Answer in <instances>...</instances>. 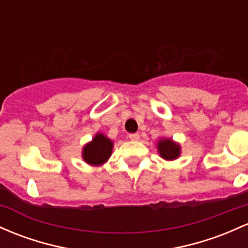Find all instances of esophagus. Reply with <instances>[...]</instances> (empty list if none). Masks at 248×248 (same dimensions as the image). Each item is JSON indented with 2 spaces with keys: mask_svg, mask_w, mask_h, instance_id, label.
I'll list each match as a JSON object with an SVG mask.
<instances>
[{
  "mask_svg": "<svg viewBox=\"0 0 248 248\" xmlns=\"http://www.w3.org/2000/svg\"><path fill=\"white\" fill-rule=\"evenodd\" d=\"M128 137H129V139L132 141H138L139 139H140V135H139L138 133H134V134H129Z\"/></svg>",
  "mask_w": 248,
  "mask_h": 248,
  "instance_id": "1",
  "label": "esophagus"
}]
</instances>
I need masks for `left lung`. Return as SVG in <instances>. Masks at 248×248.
I'll list each match as a JSON object with an SVG mask.
<instances>
[{
  "label": "left lung",
  "mask_w": 248,
  "mask_h": 248,
  "mask_svg": "<svg viewBox=\"0 0 248 248\" xmlns=\"http://www.w3.org/2000/svg\"><path fill=\"white\" fill-rule=\"evenodd\" d=\"M157 149L160 155L166 160H174L180 155V146L173 142L170 139L160 140L157 143Z\"/></svg>",
  "instance_id": "1"
}]
</instances>
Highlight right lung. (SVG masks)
I'll list each match as a JSON object with an SVG mask.
<instances>
[{
    "label": "right lung",
    "mask_w": 248,
    "mask_h": 248,
    "mask_svg": "<svg viewBox=\"0 0 248 248\" xmlns=\"http://www.w3.org/2000/svg\"><path fill=\"white\" fill-rule=\"evenodd\" d=\"M113 149V142L103 134H96L92 142L84 146L83 160L89 165L99 166L109 159Z\"/></svg>",
    "instance_id": "add662e5"
}]
</instances>
